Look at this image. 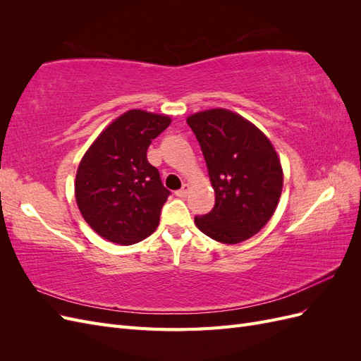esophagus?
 <instances>
[{
  "instance_id": "1",
  "label": "esophagus",
  "mask_w": 361,
  "mask_h": 361,
  "mask_svg": "<svg viewBox=\"0 0 361 361\" xmlns=\"http://www.w3.org/2000/svg\"><path fill=\"white\" fill-rule=\"evenodd\" d=\"M188 191H190V185L188 183H183L182 188L179 191H176V195H178V197H185V195L188 194Z\"/></svg>"
}]
</instances>
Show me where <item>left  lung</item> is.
<instances>
[{"label": "left lung", "instance_id": "1", "mask_svg": "<svg viewBox=\"0 0 361 361\" xmlns=\"http://www.w3.org/2000/svg\"><path fill=\"white\" fill-rule=\"evenodd\" d=\"M199 140L215 192L214 209L195 216L199 231L223 244H239L274 215L283 169L269 138L250 120L226 108L187 117Z\"/></svg>", "mask_w": 361, "mask_h": 361}]
</instances>
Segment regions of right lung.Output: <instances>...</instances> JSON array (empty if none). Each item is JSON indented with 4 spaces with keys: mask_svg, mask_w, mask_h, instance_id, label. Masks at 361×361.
I'll return each mask as SVG.
<instances>
[{
    "mask_svg": "<svg viewBox=\"0 0 361 361\" xmlns=\"http://www.w3.org/2000/svg\"><path fill=\"white\" fill-rule=\"evenodd\" d=\"M171 123L167 114L129 110L108 125L84 154L75 176V200L93 231L133 245L157 231L170 191L146 154Z\"/></svg>",
    "mask_w": 361,
    "mask_h": 361,
    "instance_id": "add662e5",
    "label": "right lung"
}]
</instances>
